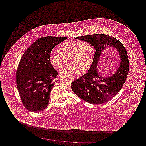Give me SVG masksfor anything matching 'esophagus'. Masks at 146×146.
<instances>
[{"instance_id":"esophagus-1","label":"esophagus","mask_w":146,"mask_h":146,"mask_svg":"<svg viewBox=\"0 0 146 146\" xmlns=\"http://www.w3.org/2000/svg\"><path fill=\"white\" fill-rule=\"evenodd\" d=\"M70 80H74V79H73V78H70Z\"/></svg>"}]
</instances>
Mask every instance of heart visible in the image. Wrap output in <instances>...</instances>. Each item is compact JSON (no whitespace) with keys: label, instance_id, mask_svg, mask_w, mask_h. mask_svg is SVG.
<instances>
[{"label":"heart","instance_id":"1","mask_svg":"<svg viewBox=\"0 0 146 146\" xmlns=\"http://www.w3.org/2000/svg\"><path fill=\"white\" fill-rule=\"evenodd\" d=\"M60 54L52 52L49 56V61L56 69H61L68 59L70 63L60 72V76L72 78L79 74L81 70L88 69L93 58L92 46L89 42H64L58 48Z\"/></svg>","mask_w":146,"mask_h":146}]
</instances>
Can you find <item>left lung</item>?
I'll return each instance as SVG.
<instances>
[{"label": "left lung", "mask_w": 146, "mask_h": 146, "mask_svg": "<svg viewBox=\"0 0 146 146\" xmlns=\"http://www.w3.org/2000/svg\"><path fill=\"white\" fill-rule=\"evenodd\" d=\"M89 42L95 50L88 73L72 83V90L78 97L91 104H102L111 100L125 83L129 72V60L123 45L116 38L107 35H92L75 38ZM115 49L121 62L118 69L109 76L100 75L97 69L101 55L106 50Z\"/></svg>", "instance_id": "8db88e82"}]
</instances>
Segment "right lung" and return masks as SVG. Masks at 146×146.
<instances>
[{"label":"right lung","instance_id":"add662e5","mask_svg":"<svg viewBox=\"0 0 146 146\" xmlns=\"http://www.w3.org/2000/svg\"><path fill=\"white\" fill-rule=\"evenodd\" d=\"M67 37H42L32 44L21 57L16 72V84L27 110L38 113L48 106L50 94L58 73L49 61L53 48Z\"/></svg>","mask_w":146,"mask_h":146}]
</instances>
